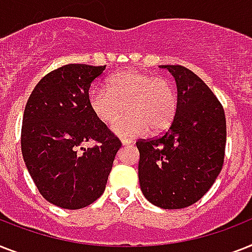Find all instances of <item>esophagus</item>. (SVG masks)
Listing matches in <instances>:
<instances>
[{
	"instance_id": "esophagus-1",
	"label": "esophagus",
	"mask_w": 252,
	"mask_h": 252,
	"mask_svg": "<svg viewBox=\"0 0 252 252\" xmlns=\"http://www.w3.org/2000/svg\"><path fill=\"white\" fill-rule=\"evenodd\" d=\"M132 144V141L129 140H122V145L123 146H126V145H130Z\"/></svg>"
}]
</instances>
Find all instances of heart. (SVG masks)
Wrapping results in <instances>:
<instances>
[{
  "mask_svg": "<svg viewBox=\"0 0 252 252\" xmlns=\"http://www.w3.org/2000/svg\"><path fill=\"white\" fill-rule=\"evenodd\" d=\"M89 108L102 123L115 120L111 132L120 138H136L151 132H163L172 124L177 111V92L167 79L136 69L112 75L107 89L93 88L88 95Z\"/></svg>",
  "mask_w": 252,
  "mask_h": 252,
  "instance_id": "1",
  "label": "heart"
}]
</instances>
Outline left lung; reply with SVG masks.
I'll return each instance as SVG.
<instances>
[{
    "instance_id": "left-lung-1",
    "label": "left lung",
    "mask_w": 252,
    "mask_h": 252,
    "mask_svg": "<svg viewBox=\"0 0 252 252\" xmlns=\"http://www.w3.org/2000/svg\"><path fill=\"white\" fill-rule=\"evenodd\" d=\"M168 69L177 85V111L169 129L136 142L138 180L157 207H189L207 193L222 168L226 142L224 108L203 80L183 66Z\"/></svg>"
}]
</instances>
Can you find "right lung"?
Returning <instances> with one entry per match:
<instances>
[{"label":"right lung","mask_w":252,"mask_h":252,"mask_svg":"<svg viewBox=\"0 0 252 252\" xmlns=\"http://www.w3.org/2000/svg\"><path fill=\"white\" fill-rule=\"evenodd\" d=\"M106 66L66 64L38 81L28 98L22 126V154L38 191L66 210H79L105 191L120 149L88 103L89 88ZM89 140L98 144L85 149Z\"/></svg>","instance_id":"1"}]
</instances>
